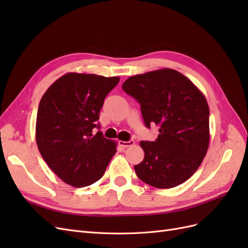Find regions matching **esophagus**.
Masks as SVG:
<instances>
[{
	"label": "esophagus",
	"mask_w": 248,
	"mask_h": 248,
	"mask_svg": "<svg viewBox=\"0 0 248 248\" xmlns=\"http://www.w3.org/2000/svg\"><path fill=\"white\" fill-rule=\"evenodd\" d=\"M119 144H120V146L123 147V148H128V147H130V146H133V145H134V140H128V141L120 140V141H119Z\"/></svg>",
	"instance_id": "1"
}]
</instances>
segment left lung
Masks as SVG:
<instances>
[{
    "mask_svg": "<svg viewBox=\"0 0 248 248\" xmlns=\"http://www.w3.org/2000/svg\"><path fill=\"white\" fill-rule=\"evenodd\" d=\"M124 91L140 104L145 125L159 127L155 141H140L137 176L156 188H172L197 171L209 147V107L192 81L174 69L130 77Z\"/></svg>",
    "mask_w": 248,
    "mask_h": 248,
    "instance_id": "8db88e82",
    "label": "left lung"
}]
</instances>
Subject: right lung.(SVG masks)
<instances>
[{
    "instance_id": "1",
    "label": "right lung",
    "mask_w": 248,
    "mask_h": 248,
    "mask_svg": "<svg viewBox=\"0 0 248 248\" xmlns=\"http://www.w3.org/2000/svg\"><path fill=\"white\" fill-rule=\"evenodd\" d=\"M120 78L69 72L57 79L40 100L36 141L55 174L74 187L89 186L103 176L117 142L104 139L99 112Z\"/></svg>"
}]
</instances>
